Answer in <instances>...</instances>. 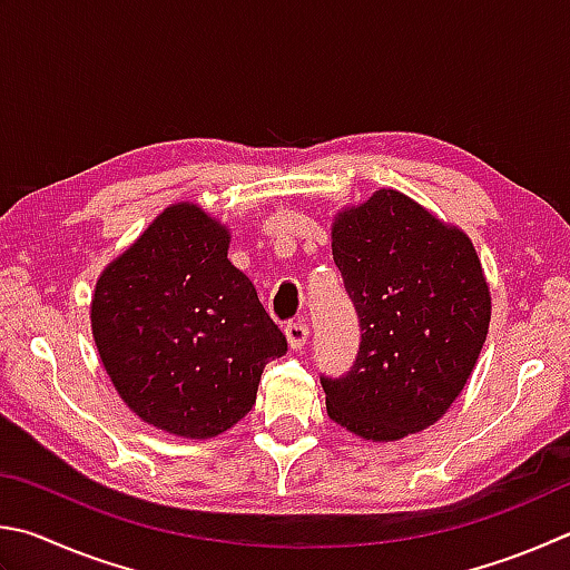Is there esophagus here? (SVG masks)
I'll list each match as a JSON object with an SVG mask.
<instances>
[{
    "instance_id": "obj_1",
    "label": "esophagus",
    "mask_w": 570,
    "mask_h": 570,
    "mask_svg": "<svg viewBox=\"0 0 570 570\" xmlns=\"http://www.w3.org/2000/svg\"><path fill=\"white\" fill-rule=\"evenodd\" d=\"M286 338L292 348H302L308 341V326L304 321H292V324H286Z\"/></svg>"
}]
</instances>
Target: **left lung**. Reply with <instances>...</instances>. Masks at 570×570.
I'll list each match as a JSON object with an SVG mask.
<instances>
[{
  "mask_svg": "<svg viewBox=\"0 0 570 570\" xmlns=\"http://www.w3.org/2000/svg\"><path fill=\"white\" fill-rule=\"evenodd\" d=\"M331 252L361 344L344 376H321L331 421L366 441L436 423L459 399L491 321L469 236L396 189L336 214Z\"/></svg>",
  "mask_w": 570,
  "mask_h": 570,
  "instance_id": "left-lung-1",
  "label": "left lung"
}]
</instances>
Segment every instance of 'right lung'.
Returning a JSON list of instances; mask_svg holds the SVG:
<instances>
[{
	"instance_id": "1",
	"label": "right lung",
	"mask_w": 570,
	"mask_h": 570,
	"mask_svg": "<svg viewBox=\"0 0 570 570\" xmlns=\"http://www.w3.org/2000/svg\"><path fill=\"white\" fill-rule=\"evenodd\" d=\"M229 229L202 206L164 209L101 272L91 334L114 389L141 421L212 439L256 403L286 336L229 254Z\"/></svg>"
}]
</instances>
